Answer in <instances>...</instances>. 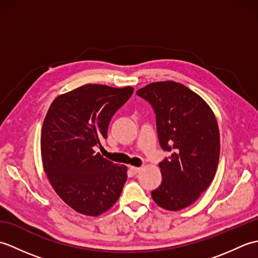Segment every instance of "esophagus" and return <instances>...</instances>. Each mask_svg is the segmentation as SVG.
<instances>
[{
    "instance_id": "obj_1",
    "label": "esophagus",
    "mask_w": 258,
    "mask_h": 258,
    "mask_svg": "<svg viewBox=\"0 0 258 258\" xmlns=\"http://www.w3.org/2000/svg\"><path fill=\"white\" fill-rule=\"evenodd\" d=\"M141 167H135V166H130V171L132 172V174H134V175H136L138 173H140V171H141Z\"/></svg>"
}]
</instances>
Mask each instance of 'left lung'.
Returning a JSON list of instances; mask_svg holds the SVG:
<instances>
[{
	"label": "left lung",
	"instance_id": "obj_1",
	"mask_svg": "<svg viewBox=\"0 0 258 258\" xmlns=\"http://www.w3.org/2000/svg\"><path fill=\"white\" fill-rule=\"evenodd\" d=\"M136 94L154 109L161 147L172 152L158 164L163 180L152 199L167 211L183 210L215 176L221 150L215 115L200 95L173 81L151 83Z\"/></svg>",
	"mask_w": 258,
	"mask_h": 258
}]
</instances>
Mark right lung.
<instances>
[{
	"mask_svg": "<svg viewBox=\"0 0 258 258\" xmlns=\"http://www.w3.org/2000/svg\"><path fill=\"white\" fill-rule=\"evenodd\" d=\"M134 89L86 84L57 96L42 126L43 167L56 194L78 213L98 216L119 199L127 167L95 153Z\"/></svg>",
	"mask_w": 258,
	"mask_h": 258,
	"instance_id": "1",
	"label": "right lung"
}]
</instances>
